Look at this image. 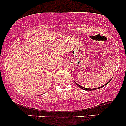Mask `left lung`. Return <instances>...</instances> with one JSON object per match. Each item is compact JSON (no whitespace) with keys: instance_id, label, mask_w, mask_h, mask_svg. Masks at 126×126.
Masks as SVG:
<instances>
[{"instance_id":"left-lung-1","label":"left lung","mask_w":126,"mask_h":126,"mask_svg":"<svg viewBox=\"0 0 126 126\" xmlns=\"http://www.w3.org/2000/svg\"><path fill=\"white\" fill-rule=\"evenodd\" d=\"M111 79H112V78H111ZM111 80V79H110V80ZM110 81H109V82H108L107 83H105V85H102V87H99V88H92V89H91V88H87L83 87H82V86L79 85V84H77V83H76V82H75V83H76V84H77V85L79 87H80V88L81 89H82V90H86V91H93V90H97V89H100V88H102V87H105V86L107 84V83H109V82H110Z\"/></svg>"}]
</instances>
